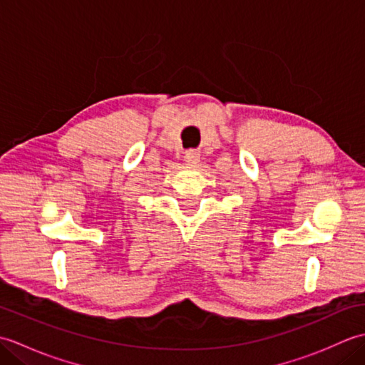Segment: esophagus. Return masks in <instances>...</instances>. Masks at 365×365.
<instances>
[{
  "instance_id": "esophagus-1",
  "label": "esophagus",
  "mask_w": 365,
  "mask_h": 365,
  "mask_svg": "<svg viewBox=\"0 0 365 365\" xmlns=\"http://www.w3.org/2000/svg\"><path fill=\"white\" fill-rule=\"evenodd\" d=\"M185 161L188 163V165H197V163L200 161V152L199 150H187L185 152Z\"/></svg>"
}]
</instances>
